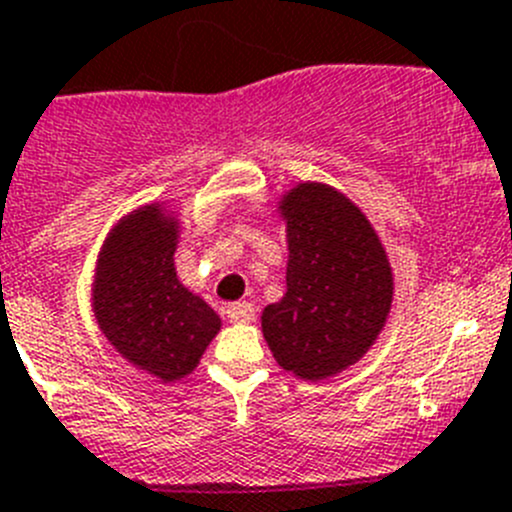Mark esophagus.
<instances>
[{
	"label": "esophagus",
	"instance_id": "1",
	"mask_svg": "<svg viewBox=\"0 0 512 512\" xmlns=\"http://www.w3.org/2000/svg\"><path fill=\"white\" fill-rule=\"evenodd\" d=\"M227 319L232 321V324H250L252 319H255V306L252 303H232V306H227Z\"/></svg>",
	"mask_w": 512,
	"mask_h": 512
}]
</instances>
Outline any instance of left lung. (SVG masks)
I'll use <instances>...</instances> for the list:
<instances>
[{"mask_svg": "<svg viewBox=\"0 0 512 512\" xmlns=\"http://www.w3.org/2000/svg\"><path fill=\"white\" fill-rule=\"evenodd\" d=\"M278 211L288 288L262 311V336L283 370L324 380L375 344L393 303V270L367 216L336 188L298 183Z\"/></svg>", "mask_w": 512, "mask_h": 512, "instance_id": "1", "label": "left lung"}]
</instances>
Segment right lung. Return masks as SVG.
I'll use <instances>...</instances> for the list:
<instances>
[{"label": "right lung", "instance_id": "obj_1", "mask_svg": "<svg viewBox=\"0 0 512 512\" xmlns=\"http://www.w3.org/2000/svg\"><path fill=\"white\" fill-rule=\"evenodd\" d=\"M178 219L147 204L119 219L96 260L91 303L101 334L163 382L196 370L222 319L176 275Z\"/></svg>", "mask_w": 512, "mask_h": 512}]
</instances>
